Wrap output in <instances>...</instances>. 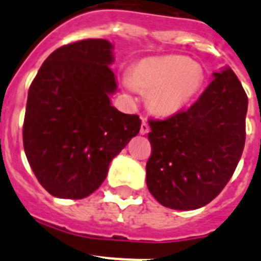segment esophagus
Listing matches in <instances>:
<instances>
[{"mask_svg":"<svg viewBox=\"0 0 261 261\" xmlns=\"http://www.w3.org/2000/svg\"><path fill=\"white\" fill-rule=\"evenodd\" d=\"M149 124H147L146 120H142V124H141V129H140V133L141 135H146V133H149Z\"/></svg>","mask_w":261,"mask_h":261,"instance_id":"esophagus-1","label":"esophagus"}]
</instances>
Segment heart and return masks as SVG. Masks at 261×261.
Segmentation results:
<instances>
[{
    "label": "heart",
    "instance_id": "b5f03b06",
    "mask_svg": "<svg viewBox=\"0 0 261 261\" xmlns=\"http://www.w3.org/2000/svg\"><path fill=\"white\" fill-rule=\"evenodd\" d=\"M204 84V70L188 57H153L138 61L124 78V85L133 91L149 93V106L159 115L174 114L193 100Z\"/></svg>",
    "mask_w": 261,
    "mask_h": 261
}]
</instances>
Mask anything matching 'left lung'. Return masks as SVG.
<instances>
[{"label": "left lung", "instance_id": "1", "mask_svg": "<svg viewBox=\"0 0 261 261\" xmlns=\"http://www.w3.org/2000/svg\"><path fill=\"white\" fill-rule=\"evenodd\" d=\"M213 75L188 110L149 120L146 184L166 208L192 211L209 204L225 188L243 153L247 94L230 68Z\"/></svg>", "mask_w": 261, "mask_h": 261}]
</instances>
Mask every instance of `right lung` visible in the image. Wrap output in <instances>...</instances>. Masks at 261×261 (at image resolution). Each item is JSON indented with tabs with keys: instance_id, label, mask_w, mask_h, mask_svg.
Wrapping results in <instances>:
<instances>
[{
	"instance_id": "add662e5",
	"label": "right lung",
	"mask_w": 261,
	"mask_h": 261,
	"mask_svg": "<svg viewBox=\"0 0 261 261\" xmlns=\"http://www.w3.org/2000/svg\"><path fill=\"white\" fill-rule=\"evenodd\" d=\"M112 61L105 39L70 43L50 53L30 86L23 146L39 183L55 197L91 195L140 132L137 115L111 106L117 87Z\"/></svg>"
}]
</instances>
